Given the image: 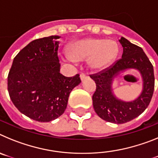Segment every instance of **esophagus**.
<instances>
[{
    "label": "esophagus",
    "instance_id": "34e87169",
    "mask_svg": "<svg viewBox=\"0 0 158 158\" xmlns=\"http://www.w3.org/2000/svg\"><path fill=\"white\" fill-rule=\"evenodd\" d=\"M80 78H81V81H84L85 78H87V76H86L85 73H81L80 74Z\"/></svg>",
    "mask_w": 158,
    "mask_h": 158
}]
</instances>
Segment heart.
<instances>
[{"label":"heart","mask_w":158,"mask_h":158,"mask_svg":"<svg viewBox=\"0 0 158 158\" xmlns=\"http://www.w3.org/2000/svg\"><path fill=\"white\" fill-rule=\"evenodd\" d=\"M118 53L117 43L113 40L87 38L73 43L69 47V54H65L67 62L89 59L91 69L98 70L111 65Z\"/></svg>","instance_id":"obj_1"}]
</instances>
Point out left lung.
Returning a JSON list of instances; mask_svg holds the SVG:
<instances>
[{
  "mask_svg": "<svg viewBox=\"0 0 158 158\" xmlns=\"http://www.w3.org/2000/svg\"><path fill=\"white\" fill-rule=\"evenodd\" d=\"M118 42L123 47L122 58L111 68L92 75L96 89L93 96L96 113L102 119L112 123H125L140 115L148 107L154 89L153 67L141 47L124 37ZM138 71L142 78V91L136 98L124 101L114 93L115 79L128 71Z\"/></svg>",
  "mask_w": 158,
  "mask_h": 158,
  "instance_id": "obj_1",
  "label": "left lung"
}]
</instances>
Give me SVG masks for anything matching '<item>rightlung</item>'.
Listing matches in <instances>:
<instances>
[{
  "label": "right lung",
  "mask_w": 158,
  "mask_h": 158,
  "mask_svg": "<svg viewBox=\"0 0 158 158\" xmlns=\"http://www.w3.org/2000/svg\"><path fill=\"white\" fill-rule=\"evenodd\" d=\"M60 38L51 35L29 43L14 58L8 73V91L13 104L38 122L61 116L71 91L81 82L79 74L66 77L60 73Z\"/></svg>",
  "instance_id": "add662e5"
}]
</instances>
